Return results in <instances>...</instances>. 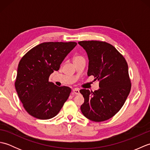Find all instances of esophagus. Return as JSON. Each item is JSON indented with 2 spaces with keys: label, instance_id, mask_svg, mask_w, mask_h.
I'll return each mask as SVG.
<instances>
[{
  "label": "esophagus",
  "instance_id": "esophagus-1",
  "mask_svg": "<svg viewBox=\"0 0 150 150\" xmlns=\"http://www.w3.org/2000/svg\"><path fill=\"white\" fill-rule=\"evenodd\" d=\"M73 93H74L75 94H76V95H78V94H79V93H80V92H79V90L78 88L73 89Z\"/></svg>",
  "mask_w": 150,
  "mask_h": 150
}]
</instances>
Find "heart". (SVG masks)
I'll list each match as a JSON object with an SVG mask.
<instances>
[{
    "mask_svg": "<svg viewBox=\"0 0 150 150\" xmlns=\"http://www.w3.org/2000/svg\"><path fill=\"white\" fill-rule=\"evenodd\" d=\"M84 59L83 57H82V56H80V55H77V56H75L74 58H73V61L74 60H80V59Z\"/></svg>",
    "mask_w": 150,
    "mask_h": 150,
    "instance_id": "obj_1",
    "label": "heart"
}]
</instances>
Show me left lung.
Returning <instances> with one entry per match:
<instances>
[{
    "label": "left lung",
    "instance_id": "8db88e82",
    "mask_svg": "<svg viewBox=\"0 0 150 150\" xmlns=\"http://www.w3.org/2000/svg\"><path fill=\"white\" fill-rule=\"evenodd\" d=\"M78 43L87 53L88 75L98 79L100 88L93 92L86 89L80 90L84 98L81 111L95 122L108 120L121 109L131 90L128 64L110 44L97 40Z\"/></svg>",
    "mask_w": 150,
    "mask_h": 150
}]
</instances>
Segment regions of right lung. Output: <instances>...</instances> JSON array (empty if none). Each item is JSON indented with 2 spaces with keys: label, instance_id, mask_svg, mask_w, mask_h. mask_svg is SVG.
Returning a JSON list of instances; mask_svg holds the SVG:
<instances>
[{
  "label": "right lung",
  "instance_id": "right-lung-1",
  "mask_svg": "<svg viewBox=\"0 0 150 150\" xmlns=\"http://www.w3.org/2000/svg\"><path fill=\"white\" fill-rule=\"evenodd\" d=\"M76 45L75 42H44L33 47L20 60L15 86L24 109L31 116L52 119L68 98L71 88L59 87L48 80Z\"/></svg>",
  "mask_w": 150,
  "mask_h": 150
}]
</instances>
